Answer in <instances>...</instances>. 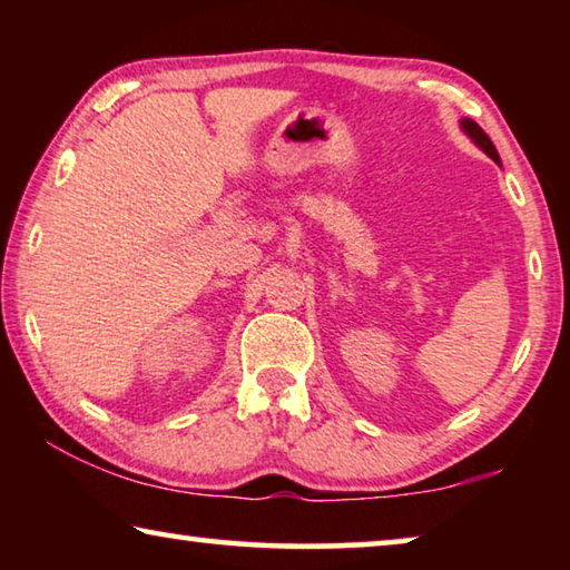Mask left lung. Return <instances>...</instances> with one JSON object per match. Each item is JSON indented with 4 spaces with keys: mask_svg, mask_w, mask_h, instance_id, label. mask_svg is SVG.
Listing matches in <instances>:
<instances>
[{
    "mask_svg": "<svg viewBox=\"0 0 570 570\" xmlns=\"http://www.w3.org/2000/svg\"><path fill=\"white\" fill-rule=\"evenodd\" d=\"M460 128L465 130L468 138H470L472 142H475V146H478L482 153H485L488 158H493L495 163H500V156H498V150H495V146H493V140L488 138V132L482 130L475 120H470V118H462V120H460Z\"/></svg>",
    "mask_w": 570,
    "mask_h": 570,
    "instance_id": "obj_1",
    "label": "left lung"
}]
</instances>
